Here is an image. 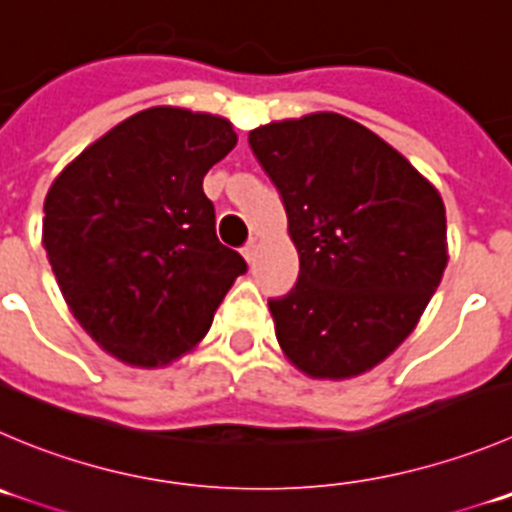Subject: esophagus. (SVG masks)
<instances>
[{
  "label": "esophagus",
  "mask_w": 512,
  "mask_h": 512,
  "mask_svg": "<svg viewBox=\"0 0 512 512\" xmlns=\"http://www.w3.org/2000/svg\"><path fill=\"white\" fill-rule=\"evenodd\" d=\"M243 259H246V264H253V259H256V243H246V246H243Z\"/></svg>",
  "instance_id": "esophagus-1"
}]
</instances>
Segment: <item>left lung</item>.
<instances>
[{"mask_svg":"<svg viewBox=\"0 0 512 512\" xmlns=\"http://www.w3.org/2000/svg\"><path fill=\"white\" fill-rule=\"evenodd\" d=\"M279 188L299 281L269 301L286 359L311 379L369 372L412 334L447 266L445 203L379 135L337 113L248 133Z\"/></svg>","mask_w":512,"mask_h":512,"instance_id":"left-lung-1","label":"left lung"}]
</instances>
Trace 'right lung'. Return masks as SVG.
Returning a JSON list of instances; mask_svg holds the SVG:
<instances>
[{"label":"right lung","mask_w":512,"mask_h":512,"mask_svg":"<svg viewBox=\"0 0 512 512\" xmlns=\"http://www.w3.org/2000/svg\"><path fill=\"white\" fill-rule=\"evenodd\" d=\"M238 143L231 120L158 105L87 145L45 198L42 246L80 326L123 364L191 352L246 271L216 238L203 175Z\"/></svg>","instance_id":"obj_1"}]
</instances>
